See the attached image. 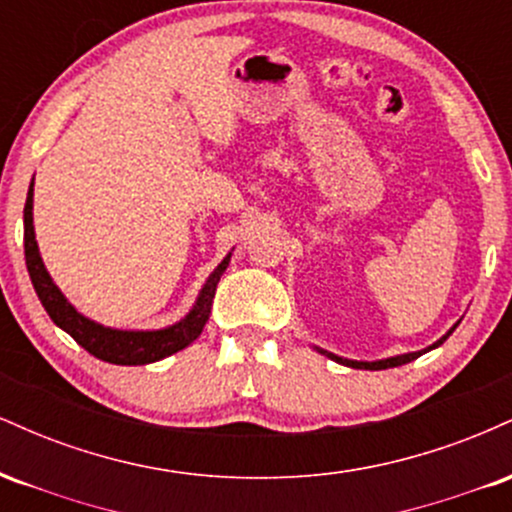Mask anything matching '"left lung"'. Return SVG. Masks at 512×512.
<instances>
[{
  "label": "left lung",
  "instance_id": "1",
  "mask_svg": "<svg viewBox=\"0 0 512 512\" xmlns=\"http://www.w3.org/2000/svg\"><path fill=\"white\" fill-rule=\"evenodd\" d=\"M455 327H457V322H455ZM455 327H450L448 334H443V337H440L438 342H433L431 346H426V349H421V351H411V354H399V356H390V358H380V361H351V358H342V356H337V354H330V351H325V349H317V351H320V354H325L327 358H332V361L342 363V366H349V368H361V370H385V368L404 366V363L414 361V358H419L421 354H426V351L436 349V346L443 344L445 339H448L450 334L455 332Z\"/></svg>",
  "mask_w": 512,
  "mask_h": 512
}]
</instances>
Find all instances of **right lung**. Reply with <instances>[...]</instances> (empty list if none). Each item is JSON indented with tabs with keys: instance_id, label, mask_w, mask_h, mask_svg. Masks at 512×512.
<instances>
[{
	"instance_id": "1",
	"label": "right lung",
	"mask_w": 512,
	"mask_h": 512,
	"mask_svg": "<svg viewBox=\"0 0 512 512\" xmlns=\"http://www.w3.org/2000/svg\"><path fill=\"white\" fill-rule=\"evenodd\" d=\"M23 248H26V267L31 274L33 289L38 293L43 308L48 310L50 320L67 332L76 344L84 346L88 354L101 358L105 363H115V366H146V363L161 361V358L195 342L209 320L216 284L231 262V252H228L219 267L209 274L207 284L199 291L190 313L175 325L163 327V330H113V327L98 325V322L81 315L64 298V293L57 289V284L45 269L33 228V182L28 187L26 207H23Z\"/></svg>"
}]
</instances>
